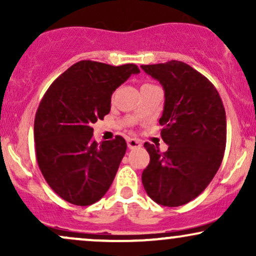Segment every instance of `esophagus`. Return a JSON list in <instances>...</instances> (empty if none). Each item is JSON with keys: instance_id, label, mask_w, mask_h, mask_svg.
Returning a JSON list of instances; mask_svg holds the SVG:
<instances>
[{"instance_id": "obj_1", "label": "esophagus", "mask_w": 256, "mask_h": 256, "mask_svg": "<svg viewBox=\"0 0 256 256\" xmlns=\"http://www.w3.org/2000/svg\"><path fill=\"white\" fill-rule=\"evenodd\" d=\"M128 149L140 148V146H142V142H140V140H136V138H128Z\"/></svg>"}]
</instances>
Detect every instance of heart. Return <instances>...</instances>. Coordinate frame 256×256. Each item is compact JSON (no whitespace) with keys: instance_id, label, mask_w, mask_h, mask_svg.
<instances>
[{"instance_id":"obj_1","label":"heart","mask_w":256,"mask_h":256,"mask_svg":"<svg viewBox=\"0 0 256 256\" xmlns=\"http://www.w3.org/2000/svg\"><path fill=\"white\" fill-rule=\"evenodd\" d=\"M144 85H146V84H144Z\"/></svg>"}]
</instances>
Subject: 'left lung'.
Wrapping results in <instances>:
<instances>
[{
  "instance_id": "1",
  "label": "left lung",
  "mask_w": 256,
  "mask_h": 256,
  "mask_svg": "<svg viewBox=\"0 0 256 256\" xmlns=\"http://www.w3.org/2000/svg\"><path fill=\"white\" fill-rule=\"evenodd\" d=\"M165 90L158 122L165 152L146 142L150 155L142 183L152 201L183 206L201 194L222 165L226 146V114L219 92L204 76L182 61L142 64Z\"/></svg>"
}]
</instances>
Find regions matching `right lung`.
<instances>
[{"label":"right lung","instance_id":"add662e5","mask_svg":"<svg viewBox=\"0 0 256 256\" xmlns=\"http://www.w3.org/2000/svg\"><path fill=\"white\" fill-rule=\"evenodd\" d=\"M137 73L134 64L83 60L44 94L34 118L36 158L46 182L64 201L90 206L113 183L128 146L122 136L98 144L91 126L110 113L116 88Z\"/></svg>","mask_w":256,"mask_h":256}]
</instances>
